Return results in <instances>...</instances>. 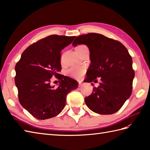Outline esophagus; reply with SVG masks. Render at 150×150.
Returning <instances> with one entry per match:
<instances>
[{"instance_id": "34e87169", "label": "esophagus", "mask_w": 150, "mask_h": 150, "mask_svg": "<svg viewBox=\"0 0 150 150\" xmlns=\"http://www.w3.org/2000/svg\"><path fill=\"white\" fill-rule=\"evenodd\" d=\"M82 85H83V83H82V82H79V87H81V86H82Z\"/></svg>"}]
</instances>
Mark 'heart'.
Here are the masks:
<instances>
[{
    "label": "heart",
    "mask_w": 150,
    "mask_h": 150,
    "mask_svg": "<svg viewBox=\"0 0 150 150\" xmlns=\"http://www.w3.org/2000/svg\"><path fill=\"white\" fill-rule=\"evenodd\" d=\"M84 68L81 66H75L69 69L67 71L68 75L74 78H80L84 74Z\"/></svg>",
    "instance_id": "1"
}]
</instances>
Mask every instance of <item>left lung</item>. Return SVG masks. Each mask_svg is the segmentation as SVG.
<instances>
[{
  "label": "left lung",
  "instance_id": "left-lung-1",
  "mask_svg": "<svg viewBox=\"0 0 150 150\" xmlns=\"http://www.w3.org/2000/svg\"><path fill=\"white\" fill-rule=\"evenodd\" d=\"M72 44H85L90 50L91 64L84 82H95L98 77L102 81L85 98L86 104L98 114L116 113L132 92L135 71L128 50L119 41L95 33L77 37Z\"/></svg>",
  "mask_w": 150,
  "mask_h": 150
}]
</instances>
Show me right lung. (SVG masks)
Instances as JSON below:
<instances>
[{
  "instance_id": "1",
  "label": "right lung",
  "mask_w": 150,
  "mask_h": 150,
  "mask_svg": "<svg viewBox=\"0 0 150 150\" xmlns=\"http://www.w3.org/2000/svg\"><path fill=\"white\" fill-rule=\"evenodd\" d=\"M75 37L47 36L27 47L16 64L15 83L19 102L38 119L59 115L66 106L67 94L78 88L77 81L59 74L60 52ZM53 75L60 81L57 88L50 84Z\"/></svg>"
}]
</instances>
